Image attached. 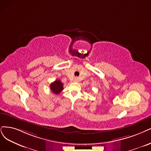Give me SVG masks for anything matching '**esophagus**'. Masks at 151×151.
Instances as JSON below:
<instances>
[{"label":"esophagus","mask_w":151,"mask_h":151,"mask_svg":"<svg viewBox=\"0 0 151 151\" xmlns=\"http://www.w3.org/2000/svg\"><path fill=\"white\" fill-rule=\"evenodd\" d=\"M73 81H78V78H75L74 79Z\"/></svg>","instance_id":"1"}]
</instances>
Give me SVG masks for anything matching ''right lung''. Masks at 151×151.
Masks as SVG:
<instances>
[{
    "mask_svg": "<svg viewBox=\"0 0 151 151\" xmlns=\"http://www.w3.org/2000/svg\"><path fill=\"white\" fill-rule=\"evenodd\" d=\"M50 86L52 93L55 94H58L63 90V85L59 80H55L54 82L52 83Z\"/></svg>",
    "mask_w": 151,
    "mask_h": 151,
    "instance_id": "right-lung-1",
    "label": "right lung"
}]
</instances>
